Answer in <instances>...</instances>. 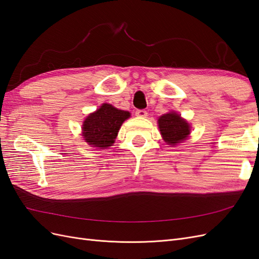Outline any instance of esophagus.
I'll return each instance as SVG.
<instances>
[{"label": "esophagus", "instance_id": "obj_1", "mask_svg": "<svg viewBox=\"0 0 259 259\" xmlns=\"http://www.w3.org/2000/svg\"><path fill=\"white\" fill-rule=\"evenodd\" d=\"M136 115L139 116V117H146L148 115V112L146 110H144V109H142V110H136Z\"/></svg>", "mask_w": 259, "mask_h": 259}]
</instances>
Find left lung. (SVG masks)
Returning a JSON list of instances; mask_svg holds the SVG:
<instances>
[{"mask_svg":"<svg viewBox=\"0 0 259 259\" xmlns=\"http://www.w3.org/2000/svg\"><path fill=\"white\" fill-rule=\"evenodd\" d=\"M158 123L164 142L168 145L183 142L190 134V125L175 112L160 116Z\"/></svg>","mask_w":259,"mask_h":259,"instance_id":"8db88e82","label":"left lung"}]
</instances>
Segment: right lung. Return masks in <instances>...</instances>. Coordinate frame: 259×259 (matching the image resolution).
<instances>
[{
	"instance_id": "1",
	"label": "right lung",
	"mask_w": 259,
	"mask_h": 259,
	"mask_svg": "<svg viewBox=\"0 0 259 259\" xmlns=\"http://www.w3.org/2000/svg\"><path fill=\"white\" fill-rule=\"evenodd\" d=\"M128 117V111L119 110L111 105L104 104L84 121L83 137L85 142L100 149L112 146L122 123Z\"/></svg>"
}]
</instances>
